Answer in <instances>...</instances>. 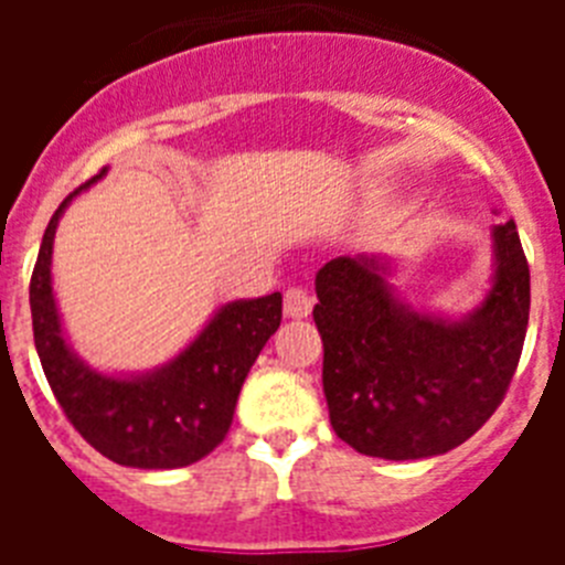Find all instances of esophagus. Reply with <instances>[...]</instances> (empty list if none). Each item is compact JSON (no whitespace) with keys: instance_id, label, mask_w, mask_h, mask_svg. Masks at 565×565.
<instances>
[{"instance_id":"1","label":"esophagus","mask_w":565,"mask_h":565,"mask_svg":"<svg viewBox=\"0 0 565 565\" xmlns=\"http://www.w3.org/2000/svg\"><path fill=\"white\" fill-rule=\"evenodd\" d=\"M313 308V299L306 288H288L282 299V311L288 319H306Z\"/></svg>"}]
</instances>
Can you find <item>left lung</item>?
I'll return each instance as SVG.
<instances>
[{"label":"left lung","instance_id":"obj_1","mask_svg":"<svg viewBox=\"0 0 565 565\" xmlns=\"http://www.w3.org/2000/svg\"><path fill=\"white\" fill-rule=\"evenodd\" d=\"M495 271L461 319L418 313L387 259L337 257L317 271L313 322L333 433L362 456L413 461L456 450L507 396L529 326V263L515 221L492 228Z\"/></svg>","mask_w":565,"mask_h":565}]
</instances>
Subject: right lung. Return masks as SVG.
<instances>
[{
  "mask_svg": "<svg viewBox=\"0 0 565 565\" xmlns=\"http://www.w3.org/2000/svg\"><path fill=\"white\" fill-rule=\"evenodd\" d=\"M70 192L50 217L30 277L33 342L64 416L109 461L138 469H178L201 461L226 438L239 387L282 319V294L237 299L217 308L198 337L167 364L135 376L93 371L67 344L53 297V237Z\"/></svg>",
  "mask_w": 565,
  "mask_h": 565,
  "instance_id": "right-lung-1",
  "label": "right lung"
}]
</instances>
